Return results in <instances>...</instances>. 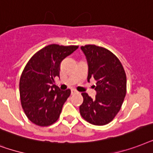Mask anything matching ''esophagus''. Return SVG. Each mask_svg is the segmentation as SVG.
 I'll return each mask as SVG.
<instances>
[{
    "mask_svg": "<svg viewBox=\"0 0 153 153\" xmlns=\"http://www.w3.org/2000/svg\"><path fill=\"white\" fill-rule=\"evenodd\" d=\"M78 93L77 91H76L75 89L71 90V93H72V94H76V93Z\"/></svg>",
    "mask_w": 153,
    "mask_h": 153,
    "instance_id": "34e87169",
    "label": "esophagus"
}]
</instances>
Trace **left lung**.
<instances>
[{
	"mask_svg": "<svg viewBox=\"0 0 153 153\" xmlns=\"http://www.w3.org/2000/svg\"><path fill=\"white\" fill-rule=\"evenodd\" d=\"M88 64V81L97 80L95 99L81 93L84 101L80 106L81 117L90 124H108L119 112L127 92V78L121 62L107 48L95 45L81 46Z\"/></svg>",
	"mask_w": 153,
	"mask_h": 153,
	"instance_id": "left-lung-1",
	"label": "left lung"
}]
</instances>
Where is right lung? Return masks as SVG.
<instances>
[{
	"instance_id": "1",
	"label": "right lung",
	"mask_w": 153,
	"mask_h": 153,
	"mask_svg": "<svg viewBox=\"0 0 153 153\" xmlns=\"http://www.w3.org/2000/svg\"><path fill=\"white\" fill-rule=\"evenodd\" d=\"M78 45H49L36 52L26 64L19 83L21 104L26 117L35 125L54 124L70 96V89L60 91L53 85L59 76L60 62Z\"/></svg>"
}]
</instances>
